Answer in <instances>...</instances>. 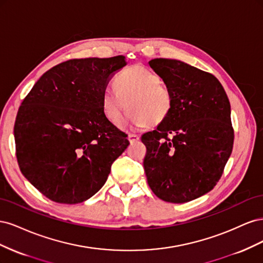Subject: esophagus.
Returning <instances> with one entry per match:
<instances>
[{"mask_svg": "<svg viewBox=\"0 0 263 263\" xmlns=\"http://www.w3.org/2000/svg\"><path fill=\"white\" fill-rule=\"evenodd\" d=\"M128 139L130 142H136L139 140V135L137 134H129L128 135Z\"/></svg>", "mask_w": 263, "mask_h": 263, "instance_id": "obj_1", "label": "esophagus"}]
</instances>
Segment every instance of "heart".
Wrapping results in <instances>:
<instances>
[{"instance_id": "obj_1", "label": "heart", "mask_w": 263, "mask_h": 263, "mask_svg": "<svg viewBox=\"0 0 263 263\" xmlns=\"http://www.w3.org/2000/svg\"><path fill=\"white\" fill-rule=\"evenodd\" d=\"M160 81V77L145 67L135 66L123 70L115 79L116 87L108 86L103 91V112L110 123L118 126L123 123L129 104L133 124H160L173 106L171 89Z\"/></svg>"}]
</instances>
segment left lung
<instances>
[{
  "label": "left lung",
  "mask_w": 263,
  "mask_h": 263,
  "mask_svg": "<svg viewBox=\"0 0 263 263\" xmlns=\"http://www.w3.org/2000/svg\"><path fill=\"white\" fill-rule=\"evenodd\" d=\"M149 66L171 89L173 106L157 129L141 136L147 182L164 202H190L214 189L232 155L230 103L210 72L164 58Z\"/></svg>",
  "instance_id": "left-lung-1"
}]
</instances>
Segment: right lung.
<instances>
[{"mask_svg": "<svg viewBox=\"0 0 263 263\" xmlns=\"http://www.w3.org/2000/svg\"><path fill=\"white\" fill-rule=\"evenodd\" d=\"M124 66V55L70 59L23 100L14 124L18 166L49 200L77 204L93 196L129 145L102 108L103 91Z\"/></svg>", "mask_w": 263, "mask_h": 263, "instance_id": "right-lung-1", "label": "right lung"}]
</instances>
